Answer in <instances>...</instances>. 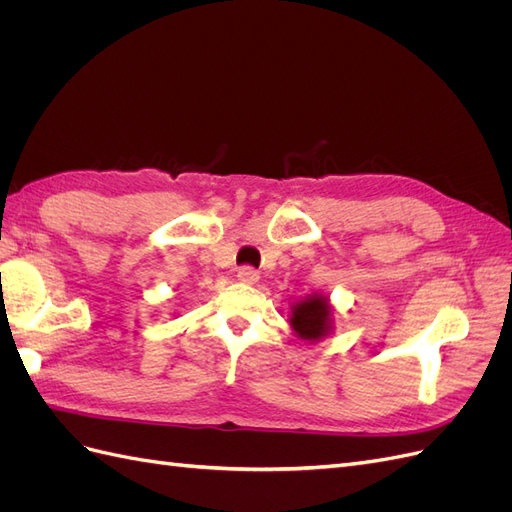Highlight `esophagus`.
<instances>
[{"instance_id":"1","label":"esophagus","mask_w":512,"mask_h":512,"mask_svg":"<svg viewBox=\"0 0 512 512\" xmlns=\"http://www.w3.org/2000/svg\"><path fill=\"white\" fill-rule=\"evenodd\" d=\"M237 277H239V282H243V284H256L260 275H258V271L252 269V267H241L239 273H237Z\"/></svg>"}]
</instances>
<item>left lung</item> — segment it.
<instances>
[{"label": "left lung", "instance_id": "obj_1", "mask_svg": "<svg viewBox=\"0 0 512 512\" xmlns=\"http://www.w3.org/2000/svg\"><path fill=\"white\" fill-rule=\"evenodd\" d=\"M288 316L290 329L303 342L314 344L333 333V305L327 294L322 292L307 294L305 299L290 303Z\"/></svg>", "mask_w": 512, "mask_h": 512}]
</instances>
